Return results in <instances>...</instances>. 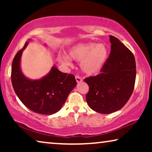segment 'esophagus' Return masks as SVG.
Listing matches in <instances>:
<instances>
[{
	"label": "esophagus",
	"mask_w": 152,
	"mask_h": 152,
	"mask_svg": "<svg viewBox=\"0 0 152 152\" xmlns=\"http://www.w3.org/2000/svg\"><path fill=\"white\" fill-rule=\"evenodd\" d=\"M75 80H76L77 82V83L82 82V78L81 77L80 75H77L75 76Z\"/></svg>",
	"instance_id": "34e87169"
}]
</instances>
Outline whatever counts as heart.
<instances>
[{"label": "heart", "instance_id": "1", "mask_svg": "<svg viewBox=\"0 0 152 152\" xmlns=\"http://www.w3.org/2000/svg\"><path fill=\"white\" fill-rule=\"evenodd\" d=\"M69 57L76 61H80L83 72L87 75H95L103 68L108 57V49L103 43L91 42L80 43L70 50ZM58 61L66 66L71 65L67 55H59Z\"/></svg>", "mask_w": 152, "mask_h": 152}]
</instances>
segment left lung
Returning <instances> with one entry per match:
<instances>
[{
  "label": "left lung",
  "instance_id": "left-lung-1",
  "mask_svg": "<svg viewBox=\"0 0 152 152\" xmlns=\"http://www.w3.org/2000/svg\"><path fill=\"white\" fill-rule=\"evenodd\" d=\"M111 53L101 73L84 79L89 91L86 99L93 111L108 114L122 109L134 91L136 76L133 53L118 39L110 36Z\"/></svg>",
  "mask_w": 152,
  "mask_h": 152
}]
</instances>
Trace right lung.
Here are the masks:
<instances>
[{
  "label": "right lung",
  "instance_id": "1",
  "mask_svg": "<svg viewBox=\"0 0 152 152\" xmlns=\"http://www.w3.org/2000/svg\"><path fill=\"white\" fill-rule=\"evenodd\" d=\"M24 47L16 53L12 65V84L16 94L27 108L35 113L52 115L59 111L77 82L73 75L64 73L53 66L39 80H30L21 72L20 61Z\"/></svg>",
  "mask_w": 152,
  "mask_h": 152
}]
</instances>
